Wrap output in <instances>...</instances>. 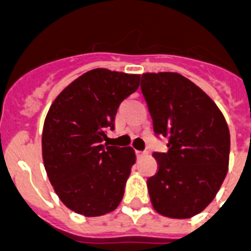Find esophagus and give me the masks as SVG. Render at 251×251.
I'll return each mask as SVG.
<instances>
[{"mask_svg": "<svg viewBox=\"0 0 251 251\" xmlns=\"http://www.w3.org/2000/svg\"><path fill=\"white\" fill-rule=\"evenodd\" d=\"M136 154H137L138 158H142V156L148 154V151H136Z\"/></svg>", "mask_w": 251, "mask_h": 251, "instance_id": "obj_1", "label": "esophagus"}]
</instances>
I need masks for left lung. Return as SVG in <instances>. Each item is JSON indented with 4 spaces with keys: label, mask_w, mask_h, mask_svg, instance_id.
Listing matches in <instances>:
<instances>
[{
    "label": "left lung",
    "mask_w": 251,
    "mask_h": 251,
    "mask_svg": "<svg viewBox=\"0 0 251 251\" xmlns=\"http://www.w3.org/2000/svg\"><path fill=\"white\" fill-rule=\"evenodd\" d=\"M141 90L154 132L168 138V152H154L158 172L148 179L159 214L185 219L202 212L225 181L229 129L222 111L194 82L172 72L145 73Z\"/></svg>",
    "instance_id": "1"
}]
</instances>
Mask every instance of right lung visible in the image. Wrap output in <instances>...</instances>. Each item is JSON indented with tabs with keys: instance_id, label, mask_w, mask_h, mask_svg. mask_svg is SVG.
Instances as JSON below:
<instances>
[{
	"instance_id": "obj_1",
	"label": "right lung",
	"mask_w": 251,
	"mask_h": 251,
	"mask_svg": "<svg viewBox=\"0 0 251 251\" xmlns=\"http://www.w3.org/2000/svg\"><path fill=\"white\" fill-rule=\"evenodd\" d=\"M140 76L92 69L50 106L42 132L43 164L60 200L78 214H106L123 199L136 154L130 146L103 141L106 129H114L121 102L140 86Z\"/></svg>"
}]
</instances>
